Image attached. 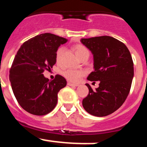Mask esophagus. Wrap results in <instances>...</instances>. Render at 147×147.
<instances>
[{"label": "esophagus", "mask_w": 147, "mask_h": 147, "mask_svg": "<svg viewBox=\"0 0 147 147\" xmlns=\"http://www.w3.org/2000/svg\"><path fill=\"white\" fill-rule=\"evenodd\" d=\"M67 85H69V86H72V87H77L78 86V84H74V83H72V82H67Z\"/></svg>", "instance_id": "1"}]
</instances>
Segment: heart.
<instances>
[{
	"mask_svg": "<svg viewBox=\"0 0 147 147\" xmlns=\"http://www.w3.org/2000/svg\"><path fill=\"white\" fill-rule=\"evenodd\" d=\"M75 51L76 55L79 59L84 56H89L90 52L88 49L85 46L81 45H78L75 47ZM65 52V47H59L56 52V60L57 62L59 63L62 60L64 53ZM85 75V72L83 70H78V69H67L63 72V75L67 80L72 82H78L81 80V78Z\"/></svg>",
	"mask_w": 147,
	"mask_h": 147,
	"instance_id": "obj_1",
	"label": "heart"
}]
</instances>
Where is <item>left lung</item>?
<instances>
[{
	"label": "left lung",
	"mask_w": 147,
	"mask_h": 147,
	"mask_svg": "<svg viewBox=\"0 0 147 147\" xmlns=\"http://www.w3.org/2000/svg\"><path fill=\"white\" fill-rule=\"evenodd\" d=\"M80 41L93 55L95 69L88 80L100 82L95 90L85 84L89 93L82 100V106L92 116H106L123 105L130 92L134 78L131 55L123 42L111 36H101Z\"/></svg>",
	"instance_id": "obj_1"
}]
</instances>
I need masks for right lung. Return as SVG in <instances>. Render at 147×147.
Here are the masks:
<instances>
[{
	"label": "right lung",
	"mask_w": 147,
	"mask_h": 147,
	"mask_svg": "<svg viewBox=\"0 0 147 147\" xmlns=\"http://www.w3.org/2000/svg\"><path fill=\"white\" fill-rule=\"evenodd\" d=\"M67 39L45 33L28 39L21 46L10 69V82L19 105L36 116L50 113L57 103V94L67 85L64 77L57 75L49 80L43 75L56 63V52Z\"/></svg>",
	"instance_id": "1"
}]
</instances>
